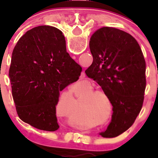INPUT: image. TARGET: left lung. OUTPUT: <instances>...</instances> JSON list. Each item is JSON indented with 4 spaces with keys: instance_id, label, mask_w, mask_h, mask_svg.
Segmentation results:
<instances>
[{
    "instance_id": "obj_1",
    "label": "left lung",
    "mask_w": 158,
    "mask_h": 158,
    "mask_svg": "<svg viewBox=\"0 0 158 158\" xmlns=\"http://www.w3.org/2000/svg\"><path fill=\"white\" fill-rule=\"evenodd\" d=\"M93 57L85 70L101 86L113 106L111 122L104 138H115L129 129L142 110L144 100L146 61L133 36L114 27L98 29L89 41Z\"/></svg>"
}]
</instances>
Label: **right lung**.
<instances>
[{
  "mask_svg": "<svg viewBox=\"0 0 158 158\" xmlns=\"http://www.w3.org/2000/svg\"><path fill=\"white\" fill-rule=\"evenodd\" d=\"M81 70L66 52L61 31L47 25L27 31L14 47L8 73L19 118L37 129L57 131L60 92Z\"/></svg>",
  "mask_w": 158,
  "mask_h": 158,
  "instance_id": "obj_1",
  "label": "right lung"
}]
</instances>
